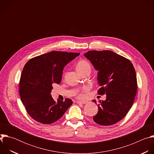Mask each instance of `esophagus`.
<instances>
[{
	"label": "esophagus",
	"instance_id": "obj_1",
	"mask_svg": "<svg viewBox=\"0 0 154 154\" xmlns=\"http://www.w3.org/2000/svg\"><path fill=\"white\" fill-rule=\"evenodd\" d=\"M77 103L85 104V103H88V101H87V100H83V101H80V100H78V101H77Z\"/></svg>",
	"mask_w": 154,
	"mask_h": 154
}]
</instances>
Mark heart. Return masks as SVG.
Listing matches in <instances>:
<instances>
[{"label":"heart","instance_id":"b5f03b06","mask_svg":"<svg viewBox=\"0 0 154 154\" xmlns=\"http://www.w3.org/2000/svg\"><path fill=\"white\" fill-rule=\"evenodd\" d=\"M76 68H77V71L80 74H81L83 72L86 71H88V70L91 71V66H90V63L88 61H86L85 60H81L78 62V63L76 66ZM87 90H88L87 87H84L82 90V91H86ZM78 96L79 97H83V96L82 93H79Z\"/></svg>","mask_w":154,"mask_h":154}]
</instances>
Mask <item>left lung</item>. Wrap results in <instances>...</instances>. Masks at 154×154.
<instances>
[{"mask_svg":"<svg viewBox=\"0 0 154 154\" xmlns=\"http://www.w3.org/2000/svg\"><path fill=\"white\" fill-rule=\"evenodd\" d=\"M97 73L100 88L99 95L106 94L99 101V111L93 117L102 125L114 124L125 117L135 100L137 91L136 72L130 60L110 51H90L84 54ZM96 103V100H93Z\"/></svg>","mask_w":154,"mask_h":154,"instance_id":"8db88e82","label":"left lung"}]
</instances>
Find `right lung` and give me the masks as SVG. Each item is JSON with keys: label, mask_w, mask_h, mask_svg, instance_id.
<instances>
[{"label": "right lung", "mask_w": 154, "mask_h": 154, "mask_svg": "<svg viewBox=\"0 0 154 154\" xmlns=\"http://www.w3.org/2000/svg\"><path fill=\"white\" fill-rule=\"evenodd\" d=\"M79 53L52 51L30 59L24 66L19 83L20 100L29 115L36 121L49 124L61 118L72 104L52 98V85L61 81L64 67Z\"/></svg>", "instance_id": "obj_1"}]
</instances>
